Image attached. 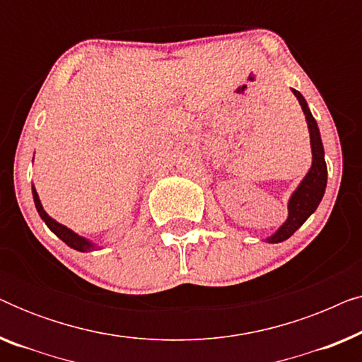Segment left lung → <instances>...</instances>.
I'll return each mask as SVG.
<instances>
[{
	"label": "left lung",
	"instance_id": "obj_1",
	"mask_svg": "<svg viewBox=\"0 0 362 362\" xmlns=\"http://www.w3.org/2000/svg\"><path fill=\"white\" fill-rule=\"evenodd\" d=\"M295 93V97L298 98L301 108L306 117V123H308L310 130V143H311V155H313V163H311L310 171L306 173L303 181L300 182L298 187L293 191L290 201H288V219L284 222V226L280 227L275 234L267 237L269 244H279L284 242L295 234V230H298L303 222L316 211V207L323 199L325 189H326V180H328V170H326V161H325V150L323 143H321V135L318 123H316L315 117L311 115L308 103H306L305 97L301 95L298 90L291 88Z\"/></svg>",
	"mask_w": 362,
	"mask_h": 362
}]
</instances>
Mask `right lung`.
<instances>
[{
	"mask_svg": "<svg viewBox=\"0 0 362 362\" xmlns=\"http://www.w3.org/2000/svg\"><path fill=\"white\" fill-rule=\"evenodd\" d=\"M33 197H34V204H36V209L39 212V216H41V219L46 222V226L49 227V229H51L62 242H66L71 249L78 250V252H88V250L95 249V244H93V242L86 239V237H81L78 234H76V232L69 229V227L59 224L57 221H54L52 217L49 216L46 211H44L41 201H39L36 187L34 186H33Z\"/></svg>",
	"mask_w": 362,
	"mask_h": 362,
	"instance_id": "right-lung-1",
	"label": "right lung"
}]
</instances>
